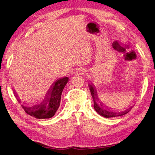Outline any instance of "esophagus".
I'll list each match as a JSON object with an SVG mask.
<instances>
[{
	"label": "esophagus",
	"instance_id": "esophagus-1",
	"mask_svg": "<svg viewBox=\"0 0 155 155\" xmlns=\"http://www.w3.org/2000/svg\"><path fill=\"white\" fill-rule=\"evenodd\" d=\"M87 70L83 69V68H77V70H75V74H87Z\"/></svg>",
	"mask_w": 155,
	"mask_h": 155
}]
</instances>
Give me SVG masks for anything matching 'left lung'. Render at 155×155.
Listing matches in <instances>:
<instances>
[{"label":"left lung","instance_id":"obj_1","mask_svg":"<svg viewBox=\"0 0 155 155\" xmlns=\"http://www.w3.org/2000/svg\"><path fill=\"white\" fill-rule=\"evenodd\" d=\"M90 92H91V96L93 97V100H94V108L95 110L96 111L98 114L101 116H102L105 118H111V117H119V116H123L131 110L132 107H129V108L126 109L125 110H123L121 112H114L111 111L112 109L109 108L108 106L105 105L104 104H103L101 101L98 99V96L97 94V91L95 89V87H94V85H89ZM97 101H99L100 102V104L98 105L96 102Z\"/></svg>","mask_w":155,"mask_h":155}]
</instances>
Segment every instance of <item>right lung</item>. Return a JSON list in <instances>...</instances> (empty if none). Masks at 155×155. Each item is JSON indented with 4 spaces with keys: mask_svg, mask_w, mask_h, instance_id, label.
Segmentation results:
<instances>
[{
    "mask_svg": "<svg viewBox=\"0 0 155 155\" xmlns=\"http://www.w3.org/2000/svg\"><path fill=\"white\" fill-rule=\"evenodd\" d=\"M68 80L69 78L68 77L58 78L50 87L46 93L44 100L40 104L30 107L21 105L22 108L27 114L36 119L51 118L54 116L60 106L61 93ZM13 91L15 93L14 94L15 95V97H17V100L19 103H21V101L18 97V95L15 90H13Z\"/></svg>",
    "mask_w": 155,
    "mask_h": 155,
    "instance_id": "obj_1",
    "label": "right lung"
}]
</instances>
